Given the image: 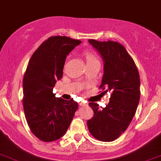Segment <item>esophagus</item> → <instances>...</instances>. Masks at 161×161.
<instances>
[{"label":"esophagus","instance_id":"esophagus-1","mask_svg":"<svg viewBox=\"0 0 161 161\" xmlns=\"http://www.w3.org/2000/svg\"><path fill=\"white\" fill-rule=\"evenodd\" d=\"M79 105L82 106V107H83V106H87V104H85V103L80 102V103H79Z\"/></svg>","mask_w":161,"mask_h":161}]
</instances>
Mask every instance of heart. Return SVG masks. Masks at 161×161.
<instances>
[{
	"label": "heart",
	"instance_id": "heart-1",
	"mask_svg": "<svg viewBox=\"0 0 161 161\" xmlns=\"http://www.w3.org/2000/svg\"><path fill=\"white\" fill-rule=\"evenodd\" d=\"M83 55H84L87 64L94 63V62H98L97 58L96 57V56L94 55L93 53L91 52V51H85V52L83 53Z\"/></svg>",
	"mask_w": 161,
	"mask_h": 161
}]
</instances>
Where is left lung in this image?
I'll return each instance as SVG.
<instances>
[{"label": "left lung", "mask_w": 161, "mask_h": 161, "mask_svg": "<svg viewBox=\"0 0 161 161\" xmlns=\"http://www.w3.org/2000/svg\"><path fill=\"white\" fill-rule=\"evenodd\" d=\"M104 62V75L99 86L111 92L108 105L99 108L89 103L93 117L87 127L94 138L110 142L125 132L136 114L140 99V76L136 63L126 48L117 42L88 40Z\"/></svg>", "instance_id": "obj_1"}]
</instances>
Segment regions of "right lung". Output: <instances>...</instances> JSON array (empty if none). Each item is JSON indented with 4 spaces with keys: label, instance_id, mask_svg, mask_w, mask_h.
I'll use <instances>...</instances> for the list:
<instances>
[{
    "label": "right lung",
    "instance_id": "obj_1",
    "mask_svg": "<svg viewBox=\"0 0 161 161\" xmlns=\"http://www.w3.org/2000/svg\"><path fill=\"white\" fill-rule=\"evenodd\" d=\"M82 42L65 36L51 37L40 45L28 64L23 80V104L28 125L40 141L63 137L69 127L78 103L57 98L53 88L62 79L66 57Z\"/></svg>",
    "mask_w": 161,
    "mask_h": 161
}]
</instances>
